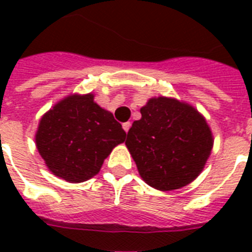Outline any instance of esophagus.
<instances>
[{"label": "esophagus", "mask_w": 252, "mask_h": 252, "mask_svg": "<svg viewBox=\"0 0 252 252\" xmlns=\"http://www.w3.org/2000/svg\"><path fill=\"white\" fill-rule=\"evenodd\" d=\"M130 126H132V124H130V122L124 123V124H123V129L126 130V132H128V130H129V128H130Z\"/></svg>", "instance_id": "34e87169"}]
</instances>
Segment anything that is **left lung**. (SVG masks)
Returning a JSON list of instances; mask_svg holds the SVG:
<instances>
[{
  "mask_svg": "<svg viewBox=\"0 0 252 252\" xmlns=\"http://www.w3.org/2000/svg\"><path fill=\"white\" fill-rule=\"evenodd\" d=\"M126 145L150 187L172 191L200 175L213 148L207 120L189 103L154 96L141 107Z\"/></svg>",
  "mask_w": 252,
  "mask_h": 252,
  "instance_id": "8db88e82",
  "label": "left lung"
}]
</instances>
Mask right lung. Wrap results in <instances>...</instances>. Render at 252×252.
I'll return each mask as SVG.
<instances>
[{"label": "right lung", "instance_id": "add662e5", "mask_svg": "<svg viewBox=\"0 0 252 252\" xmlns=\"http://www.w3.org/2000/svg\"><path fill=\"white\" fill-rule=\"evenodd\" d=\"M126 133L94 94H70L41 116L35 144L45 166L57 178L82 183L100 171Z\"/></svg>", "mask_w": 252, "mask_h": 252}]
</instances>
